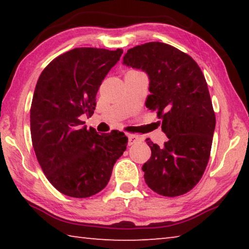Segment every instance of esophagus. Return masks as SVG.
<instances>
[{
	"instance_id": "esophagus-1",
	"label": "esophagus",
	"mask_w": 249,
	"mask_h": 249,
	"mask_svg": "<svg viewBox=\"0 0 249 249\" xmlns=\"http://www.w3.org/2000/svg\"><path fill=\"white\" fill-rule=\"evenodd\" d=\"M141 141V137L136 134H128V144L134 145Z\"/></svg>"
}]
</instances>
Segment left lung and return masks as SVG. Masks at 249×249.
Wrapping results in <instances>:
<instances>
[{
    "label": "left lung",
    "instance_id": "left-lung-1",
    "mask_svg": "<svg viewBox=\"0 0 249 249\" xmlns=\"http://www.w3.org/2000/svg\"><path fill=\"white\" fill-rule=\"evenodd\" d=\"M123 64L148 74L146 107L157 113L168 137L161 147L146 140L151 149L142 166L146 183L160 196H182L204 174L215 128L204 75L188 53L159 41L128 49Z\"/></svg>",
    "mask_w": 249,
    "mask_h": 249
}]
</instances>
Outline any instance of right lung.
<instances>
[{"label":"right lung","mask_w":249,"mask_h":249,"mask_svg":"<svg viewBox=\"0 0 249 249\" xmlns=\"http://www.w3.org/2000/svg\"><path fill=\"white\" fill-rule=\"evenodd\" d=\"M122 49L81 47L54 58L40 73L31 107L34 150L46 178L62 195L89 197L107 187L126 149L124 133L87 129L95 96Z\"/></svg>","instance_id":"add662e5"}]
</instances>
